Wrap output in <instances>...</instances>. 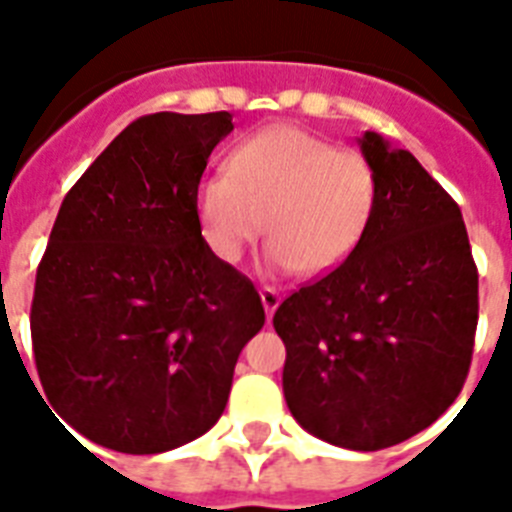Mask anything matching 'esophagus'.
<instances>
[{
	"label": "esophagus",
	"instance_id": "obj_1",
	"mask_svg": "<svg viewBox=\"0 0 512 512\" xmlns=\"http://www.w3.org/2000/svg\"><path fill=\"white\" fill-rule=\"evenodd\" d=\"M260 299H263V307L265 312H268V317L273 315V312L278 309V304H281V294H278L276 289H270V286L260 289Z\"/></svg>",
	"mask_w": 512,
	"mask_h": 512
}]
</instances>
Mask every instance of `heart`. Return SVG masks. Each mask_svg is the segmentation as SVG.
Segmentation results:
<instances>
[{
  "instance_id": "obj_1",
  "label": "heart",
  "mask_w": 512,
  "mask_h": 512,
  "mask_svg": "<svg viewBox=\"0 0 512 512\" xmlns=\"http://www.w3.org/2000/svg\"><path fill=\"white\" fill-rule=\"evenodd\" d=\"M377 203L367 158L299 127L278 124L247 137L195 195L197 223L210 252L236 265L263 234L268 265L325 276L359 247Z\"/></svg>"
}]
</instances>
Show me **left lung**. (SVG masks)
I'll return each instance as SVG.
<instances>
[{
    "instance_id": "left-lung-1",
    "label": "left lung",
    "mask_w": 512,
    "mask_h": 512,
    "mask_svg": "<svg viewBox=\"0 0 512 512\" xmlns=\"http://www.w3.org/2000/svg\"><path fill=\"white\" fill-rule=\"evenodd\" d=\"M375 216L336 270L273 315L286 343L283 395L309 435L382 450L437 422L474 351L479 273L461 208L409 150L364 132Z\"/></svg>"
}]
</instances>
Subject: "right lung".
Here are the masks:
<instances>
[{
	"label": "right lung",
	"instance_id": "add662e5",
	"mask_svg": "<svg viewBox=\"0 0 512 512\" xmlns=\"http://www.w3.org/2000/svg\"><path fill=\"white\" fill-rule=\"evenodd\" d=\"M229 111L148 114L64 197L36 273L30 336L51 409L85 440L150 455L205 435L265 325L252 281L197 223Z\"/></svg>",
	"mask_w": 512,
	"mask_h": 512
}]
</instances>
